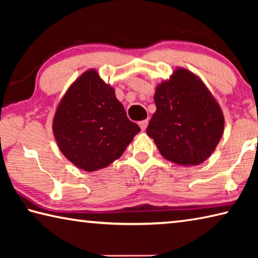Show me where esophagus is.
<instances>
[{
	"label": "esophagus",
	"mask_w": 258,
	"mask_h": 258,
	"mask_svg": "<svg viewBox=\"0 0 258 258\" xmlns=\"http://www.w3.org/2000/svg\"><path fill=\"white\" fill-rule=\"evenodd\" d=\"M148 124H149V121H148V119H146V120H141V121H140V123H139L140 127H141V130H142V131H145V130L147 128Z\"/></svg>",
	"instance_id": "34e87169"
}]
</instances>
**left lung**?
Returning <instances> with one entry per match:
<instances>
[{
	"label": "left lung",
	"instance_id": "8db88e82",
	"mask_svg": "<svg viewBox=\"0 0 258 258\" xmlns=\"http://www.w3.org/2000/svg\"><path fill=\"white\" fill-rule=\"evenodd\" d=\"M156 112L147 134L161 156L183 166L202 164L215 150L224 130L220 106L204 83L186 69L178 68L158 85Z\"/></svg>",
	"mask_w": 258,
	"mask_h": 258
}]
</instances>
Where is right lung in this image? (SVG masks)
<instances>
[{"label":"right lung","instance_id":"1","mask_svg":"<svg viewBox=\"0 0 258 258\" xmlns=\"http://www.w3.org/2000/svg\"><path fill=\"white\" fill-rule=\"evenodd\" d=\"M139 131L112 87L95 71L84 73L69 87L53 119L59 149L86 172L104 168L118 159Z\"/></svg>","mask_w":258,"mask_h":258}]
</instances>
